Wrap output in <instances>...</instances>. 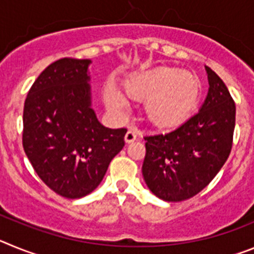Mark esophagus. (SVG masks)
<instances>
[{
	"label": "esophagus",
	"mask_w": 254,
	"mask_h": 254,
	"mask_svg": "<svg viewBox=\"0 0 254 254\" xmlns=\"http://www.w3.org/2000/svg\"><path fill=\"white\" fill-rule=\"evenodd\" d=\"M136 138H137V134H136V132H134L133 129H128V131H127V133H126V136H125V141L127 143L133 142Z\"/></svg>",
	"instance_id": "esophagus-1"
}]
</instances>
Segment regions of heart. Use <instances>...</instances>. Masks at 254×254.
I'll use <instances>...</instances> for the list:
<instances>
[{
	"instance_id": "heart-1",
	"label": "heart",
	"mask_w": 254,
	"mask_h": 254,
	"mask_svg": "<svg viewBox=\"0 0 254 254\" xmlns=\"http://www.w3.org/2000/svg\"><path fill=\"white\" fill-rule=\"evenodd\" d=\"M201 81L197 76L178 68L160 67L129 78L125 94L142 102L143 118L154 128L167 131L179 127L196 111L201 98ZM107 107L121 113L127 107L122 94L114 86L104 93Z\"/></svg>"
}]
</instances>
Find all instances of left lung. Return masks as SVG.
I'll return each instance as SVG.
<instances>
[{
	"instance_id": "left-lung-1",
	"label": "left lung",
	"mask_w": 254,
	"mask_h": 254,
	"mask_svg": "<svg viewBox=\"0 0 254 254\" xmlns=\"http://www.w3.org/2000/svg\"><path fill=\"white\" fill-rule=\"evenodd\" d=\"M208 93L201 109L169 133L145 136L142 176L159 198L179 202L208 186L233 146L235 103L223 80L206 67Z\"/></svg>"
}]
</instances>
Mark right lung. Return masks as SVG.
Instances as JSON below:
<instances>
[{
    "instance_id": "add662e5",
    "label": "right lung",
    "mask_w": 254,
    "mask_h": 254,
    "mask_svg": "<svg viewBox=\"0 0 254 254\" xmlns=\"http://www.w3.org/2000/svg\"><path fill=\"white\" fill-rule=\"evenodd\" d=\"M90 60L61 58L31 85L22 114V147L56 193L81 198L104 178L125 146L126 128H107L90 108Z\"/></svg>"
}]
</instances>
